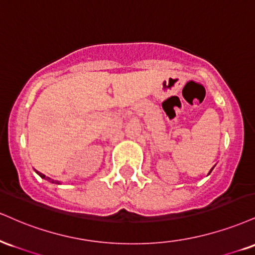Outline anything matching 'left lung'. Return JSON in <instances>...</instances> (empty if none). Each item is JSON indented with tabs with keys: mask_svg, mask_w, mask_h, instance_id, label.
<instances>
[{
	"mask_svg": "<svg viewBox=\"0 0 255 255\" xmlns=\"http://www.w3.org/2000/svg\"><path fill=\"white\" fill-rule=\"evenodd\" d=\"M214 167H215V166H214ZM214 167H212V169H214ZM212 169H211V170H212ZM211 170H210V173H211ZM210 173H209V174H210Z\"/></svg>",
	"mask_w": 255,
	"mask_h": 255,
	"instance_id": "1",
	"label": "left lung"
}]
</instances>
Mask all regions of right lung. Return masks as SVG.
<instances>
[{"label":"right lung","instance_id":"right-lung-1","mask_svg":"<svg viewBox=\"0 0 255 255\" xmlns=\"http://www.w3.org/2000/svg\"><path fill=\"white\" fill-rule=\"evenodd\" d=\"M35 172H37V173H38V174H39V176H41V178H43V179H46V180H49L50 182H56V184H59V182H58V181H55V180H51V179L49 178V176L44 175V174H43V173L38 172V170H35Z\"/></svg>","mask_w":255,"mask_h":255}]
</instances>
